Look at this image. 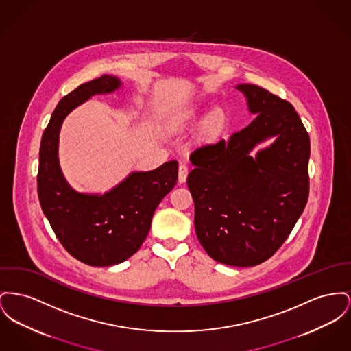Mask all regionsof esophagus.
I'll return each instance as SVG.
<instances>
[{"label":"esophagus","instance_id":"34e87169","mask_svg":"<svg viewBox=\"0 0 351 351\" xmlns=\"http://www.w3.org/2000/svg\"><path fill=\"white\" fill-rule=\"evenodd\" d=\"M186 175H188V165L184 162H182L179 165V183H184L186 182Z\"/></svg>","mask_w":351,"mask_h":351}]
</instances>
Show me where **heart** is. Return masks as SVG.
<instances>
[{"label":"heart","instance_id":"obj_1","mask_svg":"<svg viewBox=\"0 0 351 351\" xmlns=\"http://www.w3.org/2000/svg\"><path fill=\"white\" fill-rule=\"evenodd\" d=\"M192 118H193V112L189 111V110H186V111L179 112L178 115H175V117L172 118V121H171V125L175 127V128H176V127H180V125L186 124V122H189ZM219 121H220L219 114H213V115L209 117V121H208V122H209L210 125H216V124L219 123Z\"/></svg>","mask_w":351,"mask_h":351}]
</instances>
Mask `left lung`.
Listing matches in <instances>:
<instances>
[{"label":"left lung","mask_w":351,"mask_h":351,"mask_svg":"<svg viewBox=\"0 0 351 351\" xmlns=\"http://www.w3.org/2000/svg\"><path fill=\"white\" fill-rule=\"evenodd\" d=\"M253 122L228 141L196 148L186 184L195 229L209 257L230 267H254L288 239L309 197V134L294 107L256 84L236 87ZM276 141L254 158L250 151Z\"/></svg>","instance_id":"left-lung-1"}]
</instances>
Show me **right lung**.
Listing matches in <instances>:
<instances>
[{
	"mask_svg": "<svg viewBox=\"0 0 351 351\" xmlns=\"http://www.w3.org/2000/svg\"><path fill=\"white\" fill-rule=\"evenodd\" d=\"M112 75L83 83L63 97L43 131L37 189L42 210L63 247L91 267L121 264L139 250L154 212L178 182V162L148 172H132L104 195L80 193L67 184L58 160L63 119L95 94L121 87Z\"/></svg>",
	"mask_w": 351,
	"mask_h": 351,
	"instance_id": "right-lung-1",
	"label": "right lung"
}]
</instances>
